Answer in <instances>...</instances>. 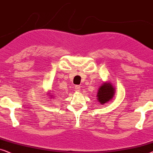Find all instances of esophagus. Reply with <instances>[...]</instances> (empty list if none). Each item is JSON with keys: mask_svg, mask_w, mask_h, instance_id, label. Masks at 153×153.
Returning a JSON list of instances; mask_svg holds the SVG:
<instances>
[{"mask_svg": "<svg viewBox=\"0 0 153 153\" xmlns=\"http://www.w3.org/2000/svg\"><path fill=\"white\" fill-rule=\"evenodd\" d=\"M75 90L77 91H80L81 90V87L80 85H77V86H75Z\"/></svg>", "mask_w": 153, "mask_h": 153, "instance_id": "1", "label": "esophagus"}]
</instances>
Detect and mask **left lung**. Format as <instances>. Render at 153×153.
Wrapping results in <instances>:
<instances>
[{
	"label": "left lung",
	"mask_w": 153,
	"mask_h": 153,
	"mask_svg": "<svg viewBox=\"0 0 153 153\" xmlns=\"http://www.w3.org/2000/svg\"><path fill=\"white\" fill-rule=\"evenodd\" d=\"M115 89L111 82H103L98 89L97 94L98 102L101 105L105 104L113 99L115 95Z\"/></svg>",
	"instance_id": "1"
}]
</instances>
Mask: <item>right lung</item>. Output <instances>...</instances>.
I'll use <instances>...</instances> for the list:
<instances>
[{
	"mask_svg": "<svg viewBox=\"0 0 153 153\" xmlns=\"http://www.w3.org/2000/svg\"><path fill=\"white\" fill-rule=\"evenodd\" d=\"M48 94H51V93H48ZM50 96H52V97H50V98L52 97V94H50Z\"/></svg>",
	"mask_w": 153,
	"mask_h": 153,
	"instance_id": "add662e5",
	"label": "right lung"
}]
</instances>
